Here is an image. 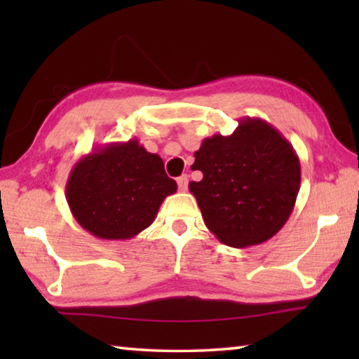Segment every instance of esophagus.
Masks as SVG:
<instances>
[{
	"label": "esophagus",
	"instance_id": "1",
	"mask_svg": "<svg viewBox=\"0 0 359 359\" xmlns=\"http://www.w3.org/2000/svg\"><path fill=\"white\" fill-rule=\"evenodd\" d=\"M177 185H179V190L180 191H187L188 188V175H180V177L177 179Z\"/></svg>",
	"mask_w": 359,
	"mask_h": 359
}]
</instances>
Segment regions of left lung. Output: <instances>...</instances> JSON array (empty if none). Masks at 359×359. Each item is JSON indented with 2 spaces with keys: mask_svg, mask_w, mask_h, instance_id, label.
<instances>
[{
  "mask_svg": "<svg viewBox=\"0 0 359 359\" xmlns=\"http://www.w3.org/2000/svg\"><path fill=\"white\" fill-rule=\"evenodd\" d=\"M190 182L205 226L229 247L258 245L276 236L291 215L301 187V163L280 131L244 117L233 135L205 137L194 151Z\"/></svg>",
  "mask_w": 359,
  "mask_h": 359,
  "instance_id": "obj_1",
  "label": "left lung"
}]
</instances>
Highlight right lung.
I'll use <instances>...</instances> for the list:
<instances>
[{"label":"right lung","mask_w":359,"mask_h":359,"mask_svg":"<svg viewBox=\"0 0 359 359\" xmlns=\"http://www.w3.org/2000/svg\"><path fill=\"white\" fill-rule=\"evenodd\" d=\"M177 191L160 155L137 139L109 142L83 155L66 182L72 217L95 238L126 241L154 223L161 203Z\"/></svg>","instance_id":"1"}]
</instances>
